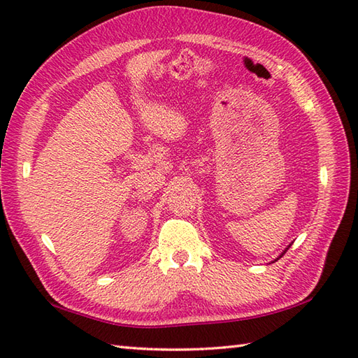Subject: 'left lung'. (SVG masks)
Segmentation results:
<instances>
[{"mask_svg": "<svg viewBox=\"0 0 358 358\" xmlns=\"http://www.w3.org/2000/svg\"><path fill=\"white\" fill-rule=\"evenodd\" d=\"M291 246H292V243H289V245H287V246L285 248V250H283V252H281V254H280V255H278L277 258H273V260H272L271 263H273V262H277V260H278V258H281V257H283V254H285V252H286V250H287L289 248H291Z\"/></svg>", "mask_w": 358, "mask_h": 358, "instance_id": "obj_1", "label": "left lung"}]
</instances>
